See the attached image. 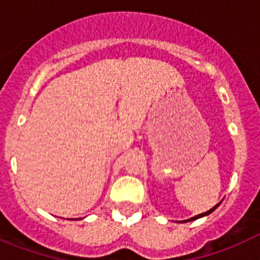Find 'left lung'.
<instances>
[{
	"label": "left lung",
	"instance_id": "8db88e82",
	"mask_svg": "<svg viewBox=\"0 0 260 260\" xmlns=\"http://www.w3.org/2000/svg\"><path fill=\"white\" fill-rule=\"evenodd\" d=\"M222 202V201H221ZM221 202H219V203L216 204L215 207H212L211 208L210 211H207V212H203V213H199V215H197V216H194V217H190V219H187V220H183V221H180V222H189V221H194V220H197V219H201V217H204V216H207V215H210V213H212L213 211L216 210V208L219 207L220 204H221Z\"/></svg>",
	"mask_w": 260,
	"mask_h": 260
}]
</instances>
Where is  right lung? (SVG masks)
<instances>
[{
    "label": "right lung",
    "mask_w": 260,
    "mask_h": 260,
    "mask_svg": "<svg viewBox=\"0 0 260 260\" xmlns=\"http://www.w3.org/2000/svg\"><path fill=\"white\" fill-rule=\"evenodd\" d=\"M70 220H73V219H70ZM74 220H78V219H74Z\"/></svg>",
    "instance_id": "add662e5"
}]
</instances>
